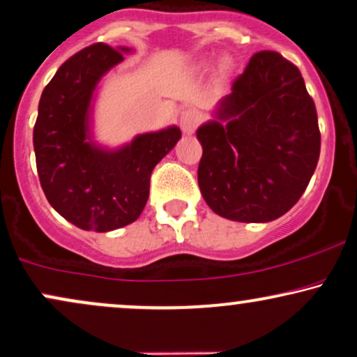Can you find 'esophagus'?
Instances as JSON below:
<instances>
[{
    "label": "esophagus",
    "mask_w": 357,
    "mask_h": 357,
    "mask_svg": "<svg viewBox=\"0 0 357 357\" xmlns=\"http://www.w3.org/2000/svg\"><path fill=\"white\" fill-rule=\"evenodd\" d=\"M201 116L196 110H184L181 116H179V126H181L184 135H191L196 130V126L199 125Z\"/></svg>",
    "instance_id": "esophagus-1"
}]
</instances>
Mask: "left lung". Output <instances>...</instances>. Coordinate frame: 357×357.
I'll list each match as a JSON object with an SVG mask.
<instances>
[{"label":"left lung","instance_id":"1","mask_svg":"<svg viewBox=\"0 0 357 357\" xmlns=\"http://www.w3.org/2000/svg\"><path fill=\"white\" fill-rule=\"evenodd\" d=\"M196 137L202 197L236 222H270L290 211L321 146L317 108L300 70L272 51L252 56Z\"/></svg>","mask_w":357,"mask_h":357}]
</instances>
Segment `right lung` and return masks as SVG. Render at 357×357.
Listing matches in <instances>:
<instances>
[{"mask_svg":"<svg viewBox=\"0 0 357 357\" xmlns=\"http://www.w3.org/2000/svg\"><path fill=\"white\" fill-rule=\"evenodd\" d=\"M132 47L93 44L59 67L39 100L36 166L49 204L84 231L108 232L135 222L150 196L155 166L176 146V125L110 148L93 133L102 79Z\"/></svg>","mask_w":357,"mask_h":357,"instance_id":"obj_1","label":"right lung"}]
</instances>
